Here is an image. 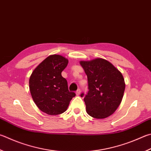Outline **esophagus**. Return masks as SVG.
Here are the masks:
<instances>
[{"label": "esophagus", "instance_id": "34e87169", "mask_svg": "<svg viewBox=\"0 0 151 151\" xmlns=\"http://www.w3.org/2000/svg\"><path fill=\"white\" fill-rule=\"evenodd\" d=\"M81 94V89H78L77 90H76V94L77 95V96H78L79 94Z\"/></svg>", "mask_w": 151, "mask_h": 151}]
</instances>
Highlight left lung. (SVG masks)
Masks as SVG:
<instances>
[{
  "instance_id": "obj_1",
  "label": "left lung",
  "mask_w": 151,
  "mask_h": 151,
  "mask_svg": "<svg viewBox=\"0 0 151 151\" xmlns=\"http://www.w3.org/2000/svg\"><path fill=\"white\" fill-rule=\"evenodd\" d=\"M87 75L86 94L83 92L86 111L89 116L103 119L114 113L121 103L125 90L122 74L111 63L98 58L81 61Z\"/></svg>"
}]
</instances>
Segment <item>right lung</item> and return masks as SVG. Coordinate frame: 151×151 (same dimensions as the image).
I'll return each instance as SVG.
<instances>
[{"mask_svg":"<svg viewBox=\"0 0 151 151\" xmlns=\"http://www.w3.org/2000/svg\"><path fill=\"white\" fill-rule=\"evenodd\" d=\"M68 61L59 55L47 57L33 71L29 84L33 100L40 110L59 115L67 110L76 94L70 92L66 79L61 75Z\"/></svg>","mask_w":151,"mask_h":151,"instance_id":"1","label":"right lung"}]
</instances>
